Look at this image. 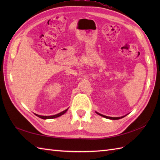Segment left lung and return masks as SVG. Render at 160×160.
Instances as JSON below:
<instances>
[{
  "label": "left lung",
  "mask_w": 160,
  "mask_h": 160,
  "mask_svg": "<svg viewBox=\"0 0 160 160\" xmlns=\"http://www.w3.org/2000/svg\"><path fill=\"white\" fill-rule=\"evenodd\" d=\"M96 113H97V114H98L99 115H100V116H102V117H104V118H107V119H109V120H119V119H121V118H124V117H125L126 115H124V116H122V117H108V116H106V115H102V114H100V113H98V112H96Z\"/></svg>",
  "instance_id": "left-lung-1"
}]
</instances>
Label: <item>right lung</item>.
Returning <instances> with one entry per match:
<instances>
[{
  "mask_svg": "<svg viewBox=\"0 0 160 160\" xmlns=\"http://www.w3.org/2000/svg\"><path fill=\"white\" fill-rule=\"evenodd\" d=\"M68 108H67L66 110H64V111H62V112H60V113H58V114H56V115H49V116H45V115H40L36 114V113H34V114L36 115V116H38V117L40 118L44 119V120H47V119H53V118H58V117H60V116H61V115H62L63 114L65 113L67 111Z\"/></svg>",
  "mask_w": 160,
  "mask_h": 160,
  "instance_id": "right-lung-1",
  "label": "right lung"
}]
</instances>
